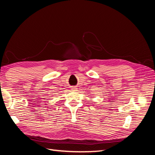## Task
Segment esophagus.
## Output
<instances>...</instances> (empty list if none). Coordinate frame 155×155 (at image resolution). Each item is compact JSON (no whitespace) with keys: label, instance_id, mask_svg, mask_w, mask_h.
<instances>
[{"label":"esophagus","instance_id":"34e87169","mask_svg":"<svg viewBox=\"0 0 155 155\" xmlns=\"http://www.w3.org/2000/svg\"><path fill=\"white\" fill-rule=\"evenodd\" d=\"M76 89H77V88H72V90L73 91H76Z\"/></svg>","mask_w":155,"mask_h":155}]
</instances>
